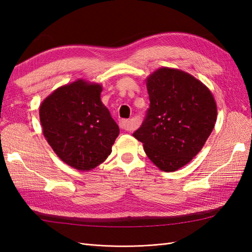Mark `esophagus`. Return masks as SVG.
Returning a JSON list of instances; mask_svg holds the SVG:
<instances>
[{
    "label": "esophagus",
    "instance_id": "1",
    "mask_svg": "<svg viewBox=\"0 0 252 252\" xmlns=\"http://www.w3.org/2000/svg\"><path fill=\"white\" fill-rule=\"evenodd\" d=\"M119 126L121 129H123V130H126V131H132L135 128L134 123L130 120H121L119 122Z\"/></svg>",
    "mask_w": 252,
    "mask_h": 252
}]
</instances>
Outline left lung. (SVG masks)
<instances>
[{
  "label": "left lung",
  "instance_id": "obj_1",
  "mask_svg": "<svg viewBox=\"0 0 252 252\" xmlns=\"http://www.w3.org/2000/svg\"><path fill=\"white\" fill-rule=\"evenodd\" d=\"M150 105L133 132L163 171H175L199 154L217 121L210 90L192 75L159 68L147 79Z\"/></svg>",
  "mask_w": 252,
  "mask_h": 252
}]
</instances>
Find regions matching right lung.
I'll use <instances>...</instances> for the list:
<instances>
[{
	"mask_svg": "<svg viewBox=\"0 0 252 252\" xmlns=\"http://www.w3.org/2000/svg\"><path fill=\"white\" fill-rule=\"evenodd\" d=\"M98 84L75 81L58 88L40 106L43 134L63 162L90 170L104 162L120 129L101 101Z\"/></svg>",
	"mask_w": 252,
	"mask_h": 252,
	"instance_id": "add662e5",
	"label": "right lung"
}]
</instances>
